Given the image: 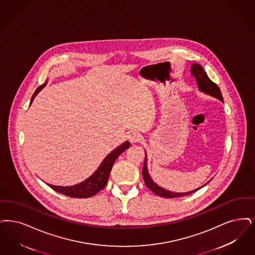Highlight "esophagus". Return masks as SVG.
Wrapping results in <instances>:
<instances>
[{
    "mask_svg": "<svg viewBox=\"0 0 255 255\" xmlns=\"http://www.w3.org/2000/svg\"><path fill=\"white\" fill-rule=\"evenodd\" d=\"M128 138H129V141L132 143V144L139 142L140 141V134L136 132H130L129 135H128Z\"/></svg>",
    "mask_w": 255,
    "mask_h": 255,
    "instance_id": "obj_1",
    "label": "esophagus"
}]
</instances>
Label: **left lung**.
Segmentation results:
<instances>
[{
    "mask_svg": "<svg viewBox=\"0 0 255 255\" xmlns=\"http://www.w3.org/2000/svg\"><path fill=\"white\" fill-rule=\"evenodd\" d=\"M191 74L195 78L197 86H198V89L200 91L203 92V93L207 94V95H210V96H212V97H214L215 99H217V100H219V101L223 102V97H222V94H221V91H220V88L217 86V84H215L214 82H212L209 79L207 73L205 72L203 67L200 64L193 63L192 67H191ZM142 175L146 186L153 193L159 195V196L168 197V198L179 197V196H185V195H188V194H193V193H195L196 191H198L199 189H201L204 186H206L207 183L210 182L209 181V182H207L205 185H203L202 187H200L198 189H195V190H193L191 192H187V193H174V192L168 191V190L164 189L162 187L158 186L152 179L150 173L148 172V168H147V156H146V153H145V160H144V165H143Z\"/></svg>",
    "mask_w": 255,
    "mask_h": 255,
    "instance_id": "left-lung-1",
    "label": "left lung"
}]
</instances>
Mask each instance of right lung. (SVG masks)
I'll use <instances>...</instances> for the list:
<instances>
[{"mask_svg":"<svg viewBox=\"0 0 255 255\" xmlns=\"http://www.w3.org/2000/svg\"><path fill=\"white\" fill-rule=\"evenodd\" d=\"M45 85H46V82L37 88V90L31 98L30 104L35 99V97L38 95V93L41 91ZM130 146H131V143L129 141H125L119 147H117L115 150H113L112 152L102 160V164L99 166L96 172L82 183L77 184L74 186H67V187L56 186L51 184H48V185L54 191L70 197H75V198L91 197L93 195L98 194L100 191H102V189L106 186L112 170L113 165L115 163L116 159L119 157L121 153L126 151Z\"/></svg>","mask_w":255,"mask_h":255,"instance_id":"obj_1","label":"right lung"}]
</instances>
